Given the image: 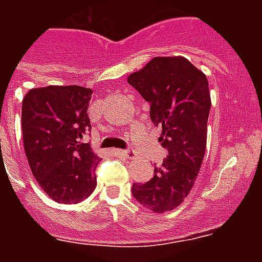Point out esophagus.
Here are the masks:
<instances>
[{
    "label": "esophagus",
    "mask_w": 262,
    "mask_h": 262,
    "mask_svg": "<svg viewBox=\"0 0 262 262\" xmlns=\"http://www.w3.org/2000/svg\"><path fill=\"white\" fill-rule=\"evenodd\" d=\"M121 152V155H123L125 158L127 159H135L136 158V152L133 149H123V151H119Z\"/></svg>",
    "instance_id": "obj_1"
}]
</instances>
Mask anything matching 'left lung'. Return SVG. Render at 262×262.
Masks as SVG:
<instances>
[{
  "instance_id": "left-lung-1",
  "label": "left lung",
  "mask_w": 262,
  "mask_h": 262,
  "mask_svg": "<svg viewBox=\"0 0 262 262\" xmlns=\"http://www.w3.org/2000/svg\"><path fill=\"white\" fill-rule=\"evenodd\" d=\"M151 104L149 117L162 127L159 141L168 151L145 183H133L132 194L148 209L172 211L190 193L207 147L211 95L207 76L183 57H155L127 77Z\"/></svg>"
}]
</instances>
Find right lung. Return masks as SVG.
<instances>
[{"instance_id": "1", "label": "right lung", "mask_w": 262, "mask_h": 262, "mask_svg": "<svg viewBox=\"0 0 262 262\" xmlns=\"http://www.w3.org/2000/svg\"><path fill=\"white\" fill-rule=\"evenodd\" d=\"M91 88H32L23 99L21 130L27 160L39 186L61 204H77L96 187L99 156L81 140L91 130Z\"/></svg>"}]
</instances>
